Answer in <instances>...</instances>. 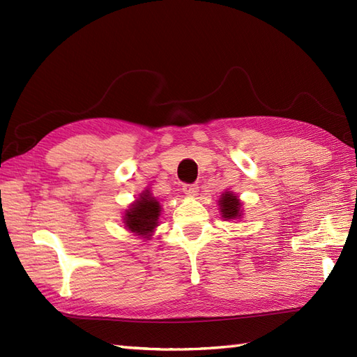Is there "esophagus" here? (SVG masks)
<instances>
[{
  "label": "esophagus",
  "instance_id": "1",
  "mask_svg": "<svg viewBox=\"0 0 357 357\" xmlns=\"http://www.w3.org/2000/svg\"><path fill=\"white\" fill-rule=\"evenodd\" d=\"M183 192H185L188 197H195L198 193V185H185L183 186Z\"/></svg>",
  "mask_w": 357,
  "mask_h": 357
}]
</instances>
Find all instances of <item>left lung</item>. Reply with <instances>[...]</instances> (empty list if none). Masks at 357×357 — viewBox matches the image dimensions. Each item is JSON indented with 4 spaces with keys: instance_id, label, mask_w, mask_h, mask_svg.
Segmentation results:
<instances>
[{
    "instance_id": "obj_1",
    "label": "left lung",
    "mask_w": 357,
    "mask_h": 357,
    "mask_svg": "<svg viewBox=\"0 0 357 357\" xmlns=\"http://www.w3.org/2000/svg\"><path fill=\"white\" fill-rule=\"evenodd\" d=\"M219 207H220L219 210L222 213V218L225 220H235L243 215L241 202L232 192L222 193V198L219 199Z\"/></svg>"
}]
</instances>
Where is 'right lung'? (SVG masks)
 Returning a JSON list of instances; mask_svg holds the SVG:
<instances>
[{"label": "right lung", "mask_w": 357, "mask_h": 357, "mask_svg": "<svg viewBox=\"0 0 357 357\" xmlns=\"http://www.w3.org/2000/svg\"><path fill=\"white\" fill-rule=\"evenodd\" d=\"M160 204L152 197V193L146 190L134 204H131L129 210H126L123 218L125 228L143 238H150L158 226Z\"/></svg>", "instance_id": "obj_1"}]
</instances>
